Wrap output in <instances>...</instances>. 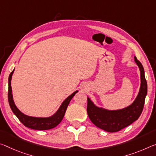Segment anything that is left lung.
<instances>
[{"label":"left lung","mask_w":156,"mask_h":156,"mask_svg":"<svg viewBox=\"0 0 156 156\" xmlns=\"http://www.w3.org/2000/svg\"><path fill=\"white\" fill-rule=\"evenodd\" d=\"M134 60L140 71V87L137 97L130 105L119 110H108L96 105L87 96V111L89 118L101 129L110 133L119 131L137 120L142 112L147 94V83L142 65L135 56Z\"/></svg>","instance_id":"1"}]
</instances>
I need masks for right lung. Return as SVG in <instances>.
Wrapping results in <instances>:
<instances>
[{
  "mask_svg": "<svg viewBox=\"0 0 156 156\" xmlns=\"http://www.w3.org/2000/svg\"><path fill=\"white\" fill-rule=\"evenodd\" d=\"M14 71V70L9 74L8 78V101L9 104L10 106L12 112L15 115L19 121L23 123L25 126L31 128L34 130H49L56 127L59 123H60L65 116L66 108L70 103L71 100L76 93L78 90L74 91L70 96H69L66 99L61 103L60 108L58 110L53 114V115L48 117H31L23 114L18 109L16 105L14 103L13 99V94H12V90L11 86V80Z\"/></svg>",
  "mask_w": 156,
  "mask_h": 156,
  "instance_id": "obj_1",
  "label": "right lung"
}]
</instances>
